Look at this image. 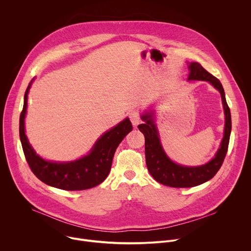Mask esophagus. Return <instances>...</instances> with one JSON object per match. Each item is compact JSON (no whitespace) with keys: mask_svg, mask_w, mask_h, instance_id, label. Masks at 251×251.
<instances>
[{"mask_svg":"<svg viewBox=\"0 0 251 251\" xmlns=\"http://www.w3.org/2000/svg\"><path fill=\"white\" fill-rule=\"evenodd\" d=\"M129 118H130V120H131V122H132V124H133L134 126H137V125L140 123V121H141V119H140V114H139L138 111H132V112H130V113H129Z\"/></svg>","mask_w":251,"mask_h":251,"instance_id":"esophagus-1","label":"esophagus"}]
</instances>
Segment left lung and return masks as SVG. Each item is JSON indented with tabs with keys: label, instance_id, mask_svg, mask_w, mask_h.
Listing matches in <instances>:
<instances>
[{
	"label": "left lung",
	"instance_id": "1",
	"mask_svg": "<svg viewBox=\"0 0 251 251\" xmlns=\"http://www.w3.org/2000/svg\"><path fill=\"white\" fill-rule=\"evenodd\" d=\"M189 69L190 75L188 80L208 81L220 91L226 115L225 132L220 149L214 158L208 163L198 167L181 166L174 163L166 155L154 122L153 111L147 112L142 116V120L145 121V123L140 124L138 128L145 136V155L148 171L158 183L172 188L196 187L207 182L216 176L225 161L231 132L230 110L226 103L225 90L221 81L210 75L199 62L189 63Z\"/></svg>",
	"mask_w": 251,
	"mask_h": 251
}]
</instances>
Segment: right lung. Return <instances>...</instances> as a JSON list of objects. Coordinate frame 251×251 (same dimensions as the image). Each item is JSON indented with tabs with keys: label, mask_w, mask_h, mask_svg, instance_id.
<instances>
[{
	"label": "right lung",
	"mask_w": 251,
	"mask_h": 251,
	"mask_svg": "<svg viewBox=\"0 0 251 251\" xmlns=\"http://www.w3.org/2000/svg\"><path fill=\"white\" fill-rule=\"evenodd\" d=\"M33 79L29 82L20 116V139L25 160L38 178L45 184L65 191L88 190L101 184L108 176L115 151L133 127L129 118L105 132L94 144L88 155L73 162L56 163L41 158L29 145L25 133V118L27 94Z\"/></svg>",
	"instance_id": "1"
}]
</instances>
